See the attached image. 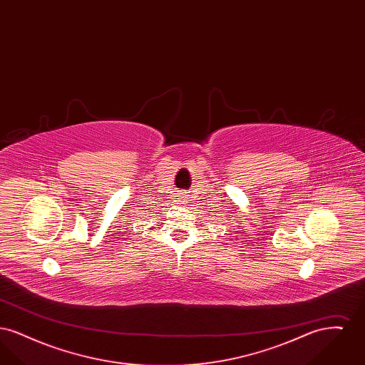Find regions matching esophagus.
I'll list each match as a JSON object with an SVG mask.
<instances>
[{"label": "esophagus", "mask_w": 365, "mask_h": 365, "mask_svg": "<svg viewBox=\"0 0 365 365\" xmlns=\"http://www.w3.org/2000/svg\"><path fill=\"white\" fill-rule=\"evenodd\" d=\"M183 201H185V198H183Z\"/></svg>", "instance_id": "1"}]
</instances>
